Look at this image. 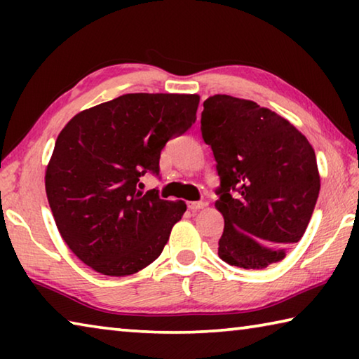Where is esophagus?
Segmentation results:
<instances>
[{
  "label": "esophagus",
  "mask_w": 359,
  "mask_h": 359,
  "mask_svg": "<svg viewBox=\"0 0 359 359\" xmlns=\"http://www.w3.org/2000/svg\"><path fill=\"white\" fill-rule=\"evenodd\" d=\"M205 205H208V203H205V201H194V203H188V209L194 212V210L204 209Z\"/></svg>",
  "instance_id": "1"
}]
</instances>
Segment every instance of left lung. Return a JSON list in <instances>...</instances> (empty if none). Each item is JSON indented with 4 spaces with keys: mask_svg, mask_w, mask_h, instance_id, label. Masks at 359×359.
<instances>
[{
    "mask_svg": "<svg viewBox=\"0 0 359 359\" xmlns=\"http://www.w3.org/2000/svg\"><path fill=\"white\" fill-rule=\"evenodd\" d=\"M201 133L220 175L218 257L244 269L283 259L306 233L320 193L311 142L271 109L229 95L204 101Z\"/></svg>",
    "mask_w": 359,
    "mask_h": 359,
    "instance_id": "obj_1",
    "label": "left lung"
}]
</instances>
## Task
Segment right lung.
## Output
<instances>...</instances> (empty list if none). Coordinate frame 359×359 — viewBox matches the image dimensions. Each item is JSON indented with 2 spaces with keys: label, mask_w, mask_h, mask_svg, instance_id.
Instances as JSON below:
<instances>
[{
  "label": "right lung",
  "mask_w": 359,
  "mask_h": 359,
  "mask_svg": "<svg viewBox=\"0 0 359 359\" xmlns=\"http://www.w3.org/2000/svg\"><path fill=\"white\" fill-rule=\"evenodd\" d=\"M199 95L128 93L76 114L46 169L57 228L76 257L102 276L136 274L160 257L187 210L137 190L160 154L196 121Z\"/></svg>",
  "instance_id": "1"
}]
</instances>
